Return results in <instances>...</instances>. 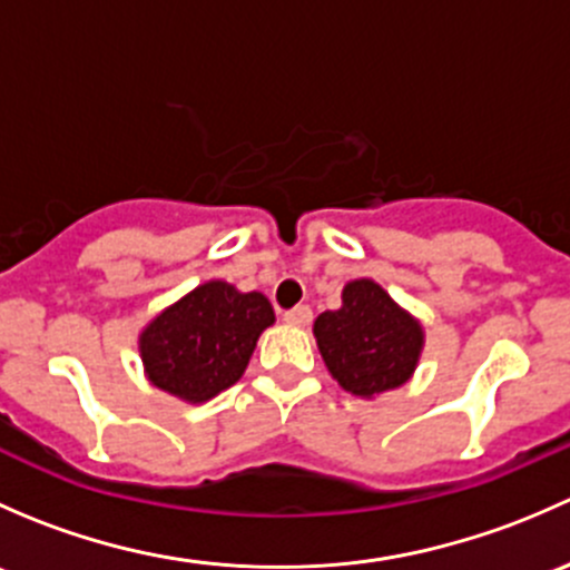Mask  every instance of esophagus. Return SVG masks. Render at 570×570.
<instances>
[{
	"label": "esophagus",
	"instance_id": "1",
	"mask_svg": "<svg viewBox=\"0 0 570 570\" xmlns=\"http://www.w3.org/2000/svg\"><path fill=\"white\" fill-rule=\"evenodd\" d=\"M284 322H289V325H308L312 322V308L308 306H295L289 308V312H284Z\"/></svg>",
	"mask_w": 570,
	"mask_h": 570
}]
</instances>
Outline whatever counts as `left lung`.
Instances as JSON below:
<instances>
[{
  "instance_id": "left-lung-1",
  "label": "left lung",
  "mask_w": 570,
  "mask_h": 570,
  "mask_svg": "<svg viewBox=\"0 0 570 570\" xmlns=\"http://www.w3.org/2000/svg\"><path fill=\"white\" fill-rule=\"evenodd\" d=\"M314 336L333 381L366 400L411 381L424 347L419 320L370 278L344 286L342 308L322 312Z\"/></svg>"
}]
</instances>
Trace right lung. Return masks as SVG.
Returning a JSON list of instances; mask_svg holds the SVG:
<instances>
[{
    "mask_svg": "<svg viewBox=\"0 0 570 570\" xmlns=\"http://www.w3.org/2000/svg\"><path fill=\"white\" fill-rule=\"evenodd\" d=\"M275 322L262 292L206 281L140 333L148 381L184 402H206L243 377L258 336Z\"/></svg>",
    "mask_w": 570,
    "mask_h": 570,
    "instance_id": "add662e5",
    "label": "right lung"
}]
</instances>
